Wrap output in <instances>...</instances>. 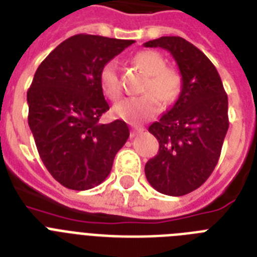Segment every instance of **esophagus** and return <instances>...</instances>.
<instances>
[{"label": "esophagus", "instance_id": "obj_1", "mask_svg": "<svg viewBox=\"0 0 257 257\" xmlns=\"http://www.w3.org/2000/svg\"><path fill=\"white\" fill-rule=\"evenodd\" d=\"M145 131L144 126H139V125H132V129H131V137H135L139 133H143Z\"/></svg>", "mask_w": 257, "mask_h": 257}]
</instances>
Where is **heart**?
Instances as JSON below:
<instances>
[{
    "instance_id": "b5f03b06",
    "label": "heart",
    "mask_w": 257,
    "mask_h": 257,
    "mask_svg": "<svg viewBox=\"0 0 257 257\" xmlns=\"http://www.w3.org/2000/svg\"><path fill=\"white\" fill-rule=\"evenodd\" d=\"M133 63L149 76L144 87V95L125 97L114 104L113 114L128 122H140L154 117L165 104L177 101L182 92V75L176 68L166 67V60L161 54L144 50L133 56ZM99 84L103 93L112 100L121 96L122 88L117 63L108 60L99 72Z\"/></svg>"
}]
</instances>
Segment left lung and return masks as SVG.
<instances>
[{
    "instance_id": "obj_1",
    "label": "left lung",
    "mask_w": 257,
    "mask_h": 257,
    "mask_svg": "<svg viewBox=\"0 0 257 257\" xmlns=\"http://www.w3.org/2000/svg\"><path fill=\"white\" fill-rule=\"evenodd\" d=\"M144 46L168 50L183 79L176 104L149 126L160 149L145 165L152 187L181 197L202 186L218 164L228 131V99L215 66L186 39L161 37Z\"/></svg>"
}]
</instances>
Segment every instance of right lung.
Wrapping results in <instances>:
<instances>
[{"label": "right lung", "mask_w": 257, "mask_h": 257, "mask_svg": "<svg viewBox=\"0 0 257 257\" xmlns=\"http://www.w3.org/2000/svg\"><path fill=\"white\" fill-rule=\"evenodd\" d=\"M135 41L78 34L62 42L35 71L27 91L29 126L39 157L71 190H88L109 176L129 128L122 120L99 124L109 109L99 84L104 63Z\"/></svg>", "instance_id": "obj_1"}]
</instances>
